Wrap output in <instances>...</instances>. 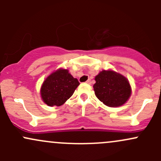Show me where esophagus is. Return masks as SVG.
Masks as SVG:
<instances>
[{
  "label": "esophagus",
  "mask_w": 161,
  "mask_h": 161,
  "mask_svg": "<svg viewBox=\"0 0 161 161\" xmlns=\"http://www.w3.org/2000/svg\"><path fill=\"white\" fill-rule=\"evenodd\" d=\"M86 83L90 84H90L92 83V81H91V79H88V80L86 81Z\"/></svg>",
  "instance_id": "obj_1"
}]
</instances>
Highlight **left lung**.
I'll use <instances>...</instances> for the list:
<instances>
[{"instance_id": "obj_1", "label": "left lung", "mask_w": 161, "mask_h": 161, "mask_svg": "<svg viewBox=\"0 0 161 161\" xmlns=\"http://www.w3.org/2000/svg\"><path fill=\"white\" fill-rule=\"evenodd\" d=\"M95 95L105 105L111 108L122 106L131 93L129 80L112 70L100 71L95 77Z\"/></svg>"}]
</instances>
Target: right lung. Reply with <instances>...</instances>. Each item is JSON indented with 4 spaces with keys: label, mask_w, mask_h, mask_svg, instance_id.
<instances>
[{
    "label": "right lung",
    "mask_w": 161,
    "mask_h": 161,
    "mask_svg": "<svg viewBox=\"0 0 161 161\" xmlns=\"http://www.w3.org/2000/svg\"><path fill=\"white\" fill-rule=\"evenodd\" d=\"M79 82L68 69H59L50 75L43 82L40 94L48 106H61L74 93Z\"/></svg>",
    "instance_id": "right-lung-1"
}]
</instances>
